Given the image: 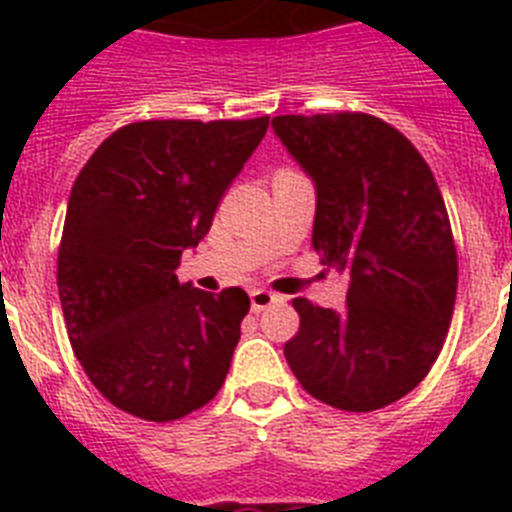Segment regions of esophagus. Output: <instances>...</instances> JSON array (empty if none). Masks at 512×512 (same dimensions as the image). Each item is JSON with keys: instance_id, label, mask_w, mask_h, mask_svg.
Returning <instances> with one entry per match:
<instances>
[{"instance_id": "esophagus-1", "label": "esophagus", "mask_w": 512, "mask_h": 512, "mask_svg": "<svg viewBox=\"0 0 512 512\" xmlns=\"http://www.w3.org/2000/svg\"><path fill=\"white\" fill-rule=\"evenodd\" d=\"M248 297H251V312H261L266 310V307L274 305V302H279V297L266 292V289H253Z\"/></svg>"}]
</instances>
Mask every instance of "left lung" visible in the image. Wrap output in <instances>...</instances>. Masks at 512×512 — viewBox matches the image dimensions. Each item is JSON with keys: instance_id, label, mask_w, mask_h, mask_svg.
I'll list each match as a JSON object with an SVG mask.
<instances>
[{"instance_id": "1", "label": "left lung", "mask_w": 512, "mask_h": 512, "mask_svg": "<svg viewBox=\"0 0 512 512\" xmlns=\"http://www.w3.org/2000/svg\"><path fill=\"white\" fill-rule=\"evenodd\" d=\"M271 128L315 184L312 248L348 277L343 310L292 300L289 369L338 410L392 405L431 372L454 315L459 271L441 189L379 117L279 115Z\"/></svg>"}]
</instances>
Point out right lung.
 Returning a JSON list of instances; mask_svg holds the SVG:
<instances>
[{"instance_id": "obj_1", "label": "right lung", "mask_w": 512, "mask_h": 512, "mask_svg": "<svg viewBox=\"0 0 512 512\" xmlns=\"http://www.w3.org/2000/svg\"><path fill=\"white\" fill-rule=\"evenodd\" d=\"M266 128L269 117L133 122L76 176L58 295L76 359L115 408L166 423L223 387L251 300L179 284L176 269Z\"/></svg>"}]
</instances>
